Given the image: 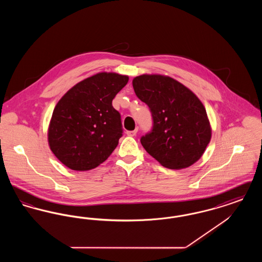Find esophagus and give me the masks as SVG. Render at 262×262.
I'll return each instance as SVG.
<instances>
[{
	"label": "esophagus",
	"mask_w": 262,
	"mask_h": 262,
	"mask_svg": "<svg viewBox=\"0 0 262 262\" xmlns=\"http://www.w3.org/2000/svg\"><path fill=\"white\" fill-rule=\"evenodd\" d=\"M137 129H135V130H127L126 132V135L128 136V137H136L137 136Z\"/></svg>",
	"instance_id": "obj_1"
}]
</instances>
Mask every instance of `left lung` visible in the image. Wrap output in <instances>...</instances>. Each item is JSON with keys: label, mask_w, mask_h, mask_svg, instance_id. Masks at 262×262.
Returning a JSON list of instances; mask_svg holds the SVG:
<instances>
[{"label": "left lung", "mask_w": 262, "mask_h": 262, "mask_svg": "<svg viewBox=\"0 0 262 262\" xmlns=\"http://www.w3.org/2000/svg\"><path fill=\"white\" fill-rule=\"evenodd\" d=\"M133 86L149 107L153 121L152 129L140 138L144 149L169 169L196 162L211 138L206 110L196 95L165 75H139Z\"/></svg>", "instance_id": "8db88e82"}]
</instances>
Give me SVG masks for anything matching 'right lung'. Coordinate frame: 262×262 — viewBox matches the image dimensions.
Wrapping results in <instances>:
<instances>
[{"mask_svg": "<svg viewBox=\"0 0 262 262\" xmlns=\"http://www.w3.org/2000/svg\"><path fill=\"white\" fill-rule=\"evenodd\" d=\"M128 76L99 73L78 82L57 103L48 141L55 156L75 171H88L107 160L123 136L121 115L112 101Z\"/></svg>", "mask_w": 262, "mask_h": 262, "instance_id": "right-lung-1", "label": "right lung"}]
</instances>
